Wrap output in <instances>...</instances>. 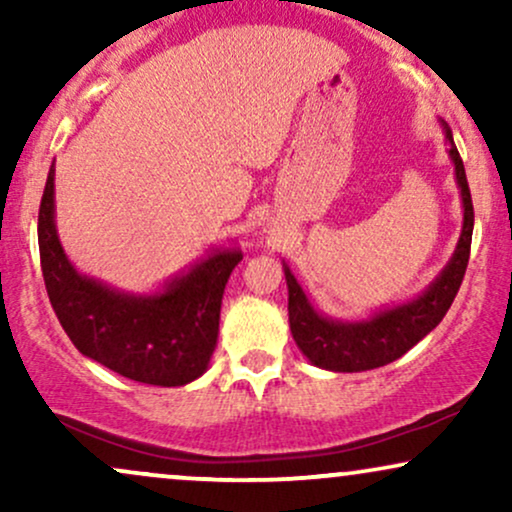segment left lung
I'll return each mask as SVG.
<instances>
[{
  "label": "left lung",
  "instance_id": "8db88e82",
  "mask_svg": "<svg viewBox=\"0 0 512 512\" xmlns=\"http://www.w3.org/2000/svg\"><path fill=\"white\" fill-rule=\"evenodd\" d=\"M440 127H443L448 156L452 168H455V182L462 199V231L448 264L440 269V274L419 296L392 305V308L378 310L368 317L339 320V317L320 313L310 303L291 267L284 262L293 342L313 366L332 370V373H361V370L387 366V363L407 354L411 346L419 344L428 332L436 330L452 301H455L464 272H467L469 248H472L474 207L467 175H464V163L457 154L455 139H452V129L443 120H440Z\"/></svg>",
  "mask_w": 512,
  "mask_h": 512
}]
</instances>
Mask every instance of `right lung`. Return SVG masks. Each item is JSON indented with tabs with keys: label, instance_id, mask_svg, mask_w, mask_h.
<instances>
[{
	"label": "right lung",
	"instance_id": "obj_1",
	"mask_svg": "<svg viewBox=\"0 0 512 512\" xmlns=\"http://www.w3.org/2000/svg\"><path fill=\"white\" fill-rule=\"evenodd\" d=\"M38 245L52 310L81 354L146 385L180 387L207 373L219 339L223 289L243 260L240 248H209L149 293L81 274L57 236L55 163L40 202Z\"/></svg>",
	"mask_w": 512,
	"mask_h": 512
}]
</instances>
